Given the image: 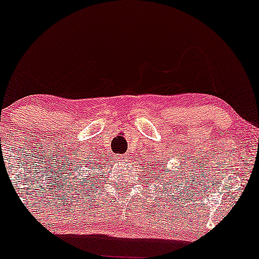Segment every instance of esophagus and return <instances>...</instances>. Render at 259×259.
I'll use <instances>...</instances> for the list:
<instances>
[{"instance_id":"34e87169","label":"esophagus","mask_w":259,"mask_h":259,"mask_svg":"<svg viewBox=\"0 0 259 259\" xmlns=\"http://www.w3.org/2000/svg\"><path fill=\"white\" fill-rule=\"evenodd\" d=\"M121 160H124V161H127V156H123V158H120Z\"/></svg>"}]
</instances>
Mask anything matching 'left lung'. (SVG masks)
I'll return each instance as SVG.
<instances>
[{"label":"left lung","instance_id":"left-lung-1","mask_svg":"<svg viewBox=\"0 0 259 259\" xmlns=\"http://www.w3.org/2000/svg\"><path fill=\"white\" fill-rule=\"evenodd\" d=\"M170 174H176L175 170H164V174H162V175H158V176H156V179H161V176H162V177H165V176H171ZM176 175H177V174H176Z\"/></svg>","mask_w":259,"mask_h":259}]
</instances>
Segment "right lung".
<instances>
[{
	"label": "right lung",
	"instance_id": "1",
	"mask_svg": "<svg viewBox=\"0 0 259 259\" xmlns=\"http://www.w3.org/2000/svg\"><path fill=\"white\" fill-rule=\"evenodd\" d=\"M95 164H97V161H94V162H91V164H89V165H91V166H92V167H94V166H95ZM88 168H91V167H88ZM87 179H89V180H91V179H92V177L87 176Z\"/></svg>",
	"mask_w": 259,
	"mask_h": 259
}]
</instances>
